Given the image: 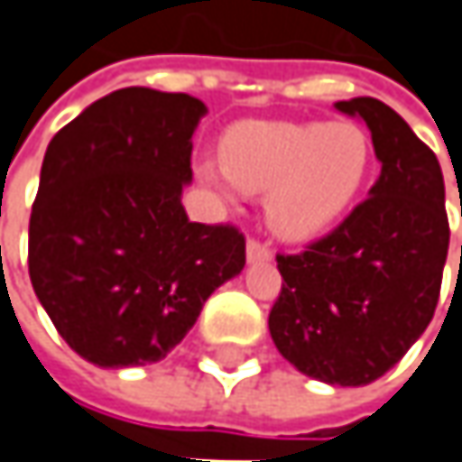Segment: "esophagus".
Returning a JSON list of instances; mask_svg holds the SVG:
<instances>
[{
    "mask_svg": "<svg viewBox=\"0 0 462 462\" xmlns=\"http://www.w3.org/2000/svg\"><path fill=\"white\" fill-rule=\"evenodd\" d=\"M245 254H248V262H270L273 259V248L267 243H262L259 237H251L248 240Z\"/></svg>",
    "mask_w": 462,
    "mask_h": 462,
    "instance_id": "34e87169",
    "label": "esophagus"
}]
</instances>
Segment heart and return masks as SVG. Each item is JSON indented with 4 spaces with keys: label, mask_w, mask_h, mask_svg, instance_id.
<instances>
[{
    "label": "heart",
    "mask_w": 462,
    "mask_h": 462,
    "mask_svg": "<svg viewBox=\"0 0 462 462\" xmlns=\"http://www.w3.org/2000/svg\"><path fill=\"white\" fill-rule=\"evenodd\" d=\"M373 166L370 134L355 121H243L219 140V168L208 182L243 192L267 189L274 232L301 240L333 227L356 200Z\"/></svg>",
    "instance_id": "1"
}]
</instances>
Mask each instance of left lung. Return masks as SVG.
Instances as JSON below:
<instances>
[{
    "instance_id": "1",
    "label": "left lung",
    "mask_w": 462,
    "mask_h": 462,
    "mask_svg": "<svg viewBox=\"0 0 462 462\" xmlns=\"http://www.w3.org/2000/svg\"><path fill=\"white\" fill-rule=\"evenodd\" d=\"M336 107L367 124L381 177L341 225L299 254H277L282 288L270 333L304 375L365 386L389 373L429 328L449 222L439 161L397 110L375 97Z\"/></svg>"
}]
</instances>
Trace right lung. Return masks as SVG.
<instances>
[{
  "label": "right lung",
  "mask_w": 462,
  "mask_h": 462,
  "mask_svg": "<svg viewBox=\"0 0 462 462\" xmlns=\"http://www.w3.org/2000/svg\"><path fill=\"white\" fill-rule=\"evenodd\" d=\"M203 113L182 92L126 87L44 152L28 274L65 344L92 365L163 359L245 264L243 232L189 222L180 200Z\"/></svg>",
  "instance_id": "1"
}]
</instances>
